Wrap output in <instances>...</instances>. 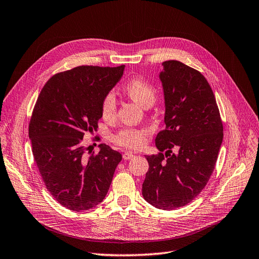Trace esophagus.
Wrapping results in <instances>:
<instances>
[{"mask_svg": "<svg viewBox=\"0 0 259 259\" xmlns=\"http://www.w3.org/2000/svg\"><path fill=\"white\" fill-rule=\"evenodd\" d=\"M133 157H135V155L131 154V152H124V154L122 155V158H123L124 160H130V159H132Z\"/></svg>", "mask_w": 259, "mask_h": 259, "instance_id": "34e87169", "label": "esophagus"}]
</instances>
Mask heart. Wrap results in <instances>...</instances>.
Returning <instances> with one entry per match:
<instances>
[{
    "label": "heart",
    "mask_w": 259,
    "mask_h": 259,
    "mask_svg": "<svg viewBox=\"0 0 259 259\" xmlns=\"http://www.w3.org/2000/svg\"><path fill=\"white\" fill-rule=\"evenodd\" d=\"M124 93L129 97L139 103L143 108H149L155 103L157 98L156 89L146 80L135 76L124 85ZM116 97L114 93L110 92L104 96L101 103V113L105 119H112L116 115ZM149 131L147 129L137 128H122L114 136L113 140L117 145L128 149H139L146 143Z\"/></svg>",
    "instance_id": "obj_1"
}]
</instances>
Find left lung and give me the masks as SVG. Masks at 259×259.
<instances>
[{"instance_id": "obj_1", "label": "left lung", "mask_w": 259, "mask_h": 259, "mask_svg": "<svg viewBox=\"0 0 259 259\" xmlns=\"http://www.w3.org/2000/svg\"><path fill=\"white\" fill-rule=\"evenodd\" d=\"M162 66L165 129L156 137L159 155L146 156L149 169L142 194L154 207L173 210L192 202L207 185L222 145L223 124L202 73L179 61Z\"/></svg>"}]
</instances>
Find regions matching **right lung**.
<instances>
[{"label":"right lung","mask_w":259,"mask_h":259,"mask_svg":"<svg viewBox=\"0 0 259 259\" xmlns=\"http://www.w3.org/2000/svg\"><path fill=\"white\" fill-rule=\"evenodd\" d=\"M118 67L79 66L53 75L41 90L28 126L44 183L62 206L83 211L107 195L121 155L105 144L86 155L83 138L102 117L101 103L120 80Z\"/></svg>","instance_id":"1"}]
</instances>
